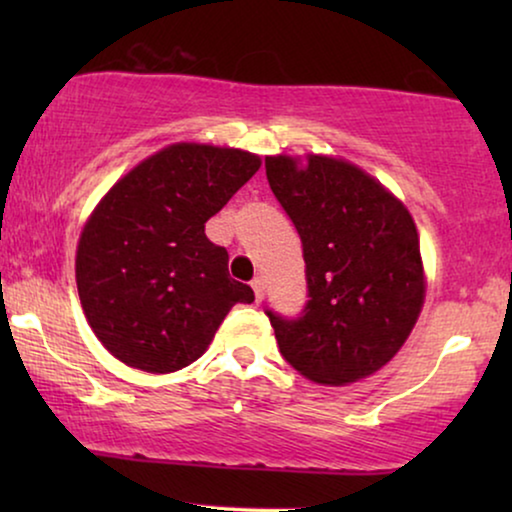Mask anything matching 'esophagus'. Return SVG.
Wrapping results in <instances>:
<instances>
[{
	"label": "esophagus",
	"mask_w": 512,
	"mask_h": 512,
	"mask_svg": "<svg viewBox=\"0 0 512 512\" xmlns=\"http://www.w3.org/2000/svg\"><path fill=\"white\" fill-rule=\"evenodd\" d=\"M251 289H254L256 303H261V300H263V279H261V277L251 279Z\"/></svg>",
	"instance_id": "esophagus-1"
}]
</instances>
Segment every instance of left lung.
I'll return each instance as SVG.
<instances>
[{"instance_id": "8db88e82", "label": "left lung", "mask_w": 512, "mask_h": 512, "mask_svg": "<svg viewBox=\"0 0 512 512\" xmlns=\"http://www.w3.org/2000/svg\"><path fill=\"white\" fill-rule=\"evenodd\" d=\"M275 198L303 242L307 303L265 310L279 352L319 384H349L391 361L424 303L419 237L408 209L359 167L310 156L265 158Z\"/></svg>"}]
</instances>
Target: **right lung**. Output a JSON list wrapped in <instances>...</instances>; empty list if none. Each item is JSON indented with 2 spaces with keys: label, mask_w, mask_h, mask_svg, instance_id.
I'll return each instance as SVG.
<instances>
[{
  "label": "right lung",
  "mask_w": 512,
  "mask_h": 512,
  "mask_svg": "<svg viewBox=\"0 0 512 512\" xmlns=\"http://www.w3.org/2000/svg\"><path fill=\"white\" fill-rule=\"evenodd\" d=\"M240 149L174 144L125 174L90 216L76 286L93 333L118 361L174 373L200 359L230 307L251 303L205 223L254 177Z\"/></svg>",
  "instance_id": "right-lung-1"
}]
</instances>
